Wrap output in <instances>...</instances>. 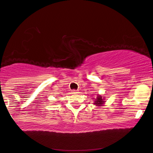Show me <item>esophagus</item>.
Instances as JSON below:
<instances>
[{"label": "esophagus", "mask_w": 153, "mask_h": 153, "mask_svg": "<svg viewBox=\"0 0 153 153\" xmlns=\"http://www.w3.org/2000/svg\"><path fill=\"white\" fill-rule=\"evenodd\" d=\"M71 93H72L73 94H76L78 93V91H76V90H73V91H71Z\"/></svg>", "instance_id": "esophagus-1"}]
</instances>
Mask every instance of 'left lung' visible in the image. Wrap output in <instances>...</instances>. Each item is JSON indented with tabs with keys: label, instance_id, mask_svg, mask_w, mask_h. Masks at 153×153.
Wrapping results in <instances>:
<instances>
[{
	"label": "left lung",
	"instance_id": "1",
	"mask_svg": "<svg viewBox=\"0 0 153 153\" xmlns=\"http://www.w3.org/2000/svg\"><path fill=\"white\" fill-rule=\"evenodd\" d=\"M94 100V105L97 106V107H101V106H103L104 104L105 103V97H103L101 94H97L96 98H93Z\"/></svg>",
	"mask_w": 153,
	"mask_h": 153
}]
</instances>
